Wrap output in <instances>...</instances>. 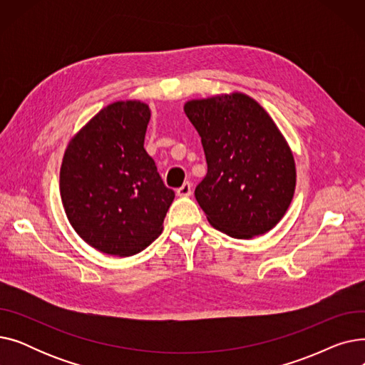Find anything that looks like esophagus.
<instances>
[{"label":"esophagus","mask_w":365,"mask_h":365,"mask_svg":"<svg viewBox=\"0 0 365 365\" xmlns=\"http://www.w3.org/2000/svg\"><path fill=\"white\" fill-rule=\"evenodd\" d=\"M176 194H178L179 197H189L190 194H192V185H190L189 182L183 183L180 187L176 189Z\"/></svg>","instance_id":"obj_1"}]
</instances>
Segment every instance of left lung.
<instances>
[{"mask_svg":"<svg viewBox=\"0 0 365 365\" xmlns=\"http://www.w3.org/2000/svg\"><path fill=\"white\" fill-rule=\"evenodd\" d=\"M183 109L205 153L195 198L210 225L238 240L269 232L296 189L293 152L271 115L238 91L187 101Z\"/></svg>","mask_w":365,"mask_h":365,"instance_id":"1","label":"left lung"}]
</instances>
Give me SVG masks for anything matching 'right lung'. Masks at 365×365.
Wrapping results in <instances>:
<instances>
[{
  "label": "right lung",
  "mask_w": 365,
  "mask_h": 365,
  "mask_svg": "<svg viewBox=\"0 0 365 365\" xmlns=\"http://www.w3.org/2000/svg\"><path fill=\"white\" fill-rule=\"evenodd\" d=\"M150 109L140 101L105 106L68 143L61 197L75 232L105 255H138L163 232L175 192L143 148Z\"/></svg>",
  "instance_id": "right-lung-1"
}]
</instances>
